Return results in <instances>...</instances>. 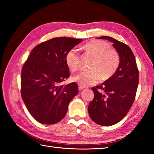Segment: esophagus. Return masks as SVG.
<instances>
[{"label":"esophagus","instance_id":"1","mask_svg":"<svg viewBox=\"0 0 154 154\" xmlns=\"http://www.w3.org/2000/svg\"><path fill=\"white\" fill-rule=\"evenodd\" d=\"M85 87L81 85H79V91H81V90H82V89H85Z\"/></svg>","mask_w":154,"mask_h":154}]
</instances>
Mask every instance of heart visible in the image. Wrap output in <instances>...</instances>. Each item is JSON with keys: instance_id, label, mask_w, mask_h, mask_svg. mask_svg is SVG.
Wrapping results in <instances>:
<instances>
[{"instance_id": "1", "label": "heart", "mask_w": 154, "mask_h": 154, "mask_svg": "<svg viewBox=\"0 0 154 154\" xmlns=\"http://www.w3.org/2000/svg\"><path fill=\"white\" fill-rule=\"evenodd\" d=\"M110 48L109 43L103 40H92L85 44V51L94 57L90 67L91 71L81 72L72 78L73 81L86 87L112 77L119 67L120 58L117 51ZM65 63L72 72L79 69L80 56L77 50L72 49L67 52Z\"/></svg>"}]
</instances>
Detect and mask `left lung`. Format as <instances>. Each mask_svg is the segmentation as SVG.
Segmentation results:
<instances>
[{
    "label": "left lung",
    "instance_id": "left-lung-1",
    "mask_svg": "<svg viewBox=\"0 0 154 154\" xmlns=\"http://www.w3.org/2000/svg\"><path fill=\"white\" fill-rule=\"evenodd\" d=\"M99 38L112 42L120 61L112 77L92 88L94 96L88 106V112L95 123L109 126L122 120L131 108L138 86L139 71L128 45L109 36Z\"/></svg>",
    "mask_w": 154,
    "mask_h": 154
}]
</instances>
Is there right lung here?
Here are the masks:
<instances>
[{"label":"right lung","instance_id":"add662e5","mask_svg":"<svg viewBox=\"0 0 154 154\" xmlns=\"http://www.w3.org/2000/svg\"><path fill=\"white\" fill-rule=\"evenodd\" d=\"M81 39L54 38L37 45L22 67L21 96L38 122L54 124L67 113L68 104L78 94V85L60 83L69 77L65 55Z\"/></svg>","mask_w":154,"mask_h":154}]
</instances>
